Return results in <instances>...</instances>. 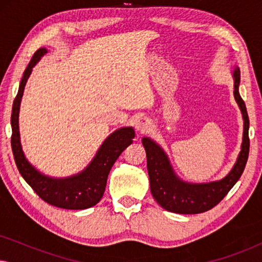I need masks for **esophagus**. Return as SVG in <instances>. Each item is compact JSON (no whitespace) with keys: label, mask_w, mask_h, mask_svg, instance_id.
<instances>
[{"label":"esophagus","mask_w":262,"mask_h":262,"mask_svg":"<svg viewBox=\"0 0 262 262\" xmlns=\"http://www.w3.org/2000/svg\"><path fill=\"white\" fill-rule=\"evenodd\" d=\"M150 125H151V123H150V120L148 119V118H139L138 120H136L135 127L137 128L139 132H145L149 130Z\"/></svg>","instance_id":"esophagus-1"}]
</instances>
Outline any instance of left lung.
Listing matches in <instances>:
<instances>
[{
	"label": "left lung",
	"mask_w": 262,
	"mask_h": 262,
	"mask_svg": "<svg viewBox=\"0 0 262 262\" xmlns=\"http://www.w3.org/2000/svg\"><path fill=\"white\" fill-rule=\"evenodd\" d=\"M239 75V69L236 68L234 71V95L245 120L243 142L237 162L224 179L199 185L187 184L179 180V178L175 177L163 150L151 139L143 138L142 143L146 152V166L151 194L156 202L167 211L182 214H195L209 211L221 203V200L241 178L249 155V118L245 101L238 93Z\"/></svg>",
	"instance_id": "left-lung-1"
}]
</instances>
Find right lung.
I'll return each instance as SVG.
<instances>
[{
    "mask_svg": "<svg viewBox=\"0 0 262 262\" xmlns=\"http://www.w3.org/2000/svg\"><path fill=\"white\" fill-rule=\"evenodd\" d=\"M48 50L38 49L32 57L30 64L25 70L23 80L20 82L19 92L13 103L12 111V150L14 160L20 174L26 180L32 189L50 205L67 210H83L92 207L101 200L106 188L107 177L111 168L118 157L135 138V131L132 127H123L113 132L102 145L100 146L92 163L82 171L67 179H51L45 177L34 169L21 149L19 135V110L27 78L32 73V68L38 63Z\"/></svg>",
    "mask_w": 262,
    "mask_h": 262,
    "instance_id": "add662e5",
    "label": "right lung"
}]
</instances>
